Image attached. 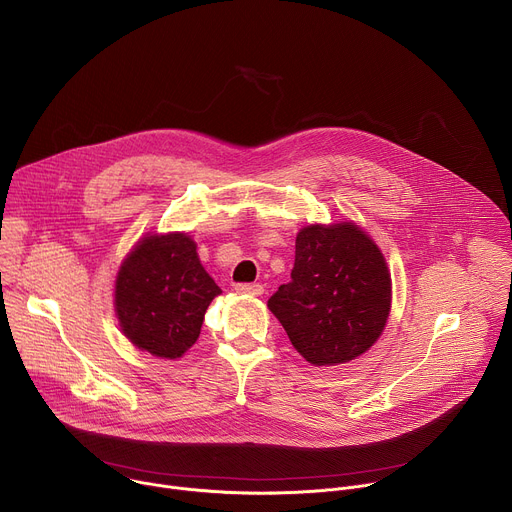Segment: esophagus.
Returning a JSON list of instances; mask_svg holds the SVG:
<instances>
[{
	"instance_id": "esophagus-1",
	"label": "esophagus",
	"mask_w": 512,
	"mask_h": 512,
	"mask_svg": "<svg viewBox=\"0 0 512 512\" xmlns=\"http://www.w3.org/2000/svg\"><path fill=\"white\" fill-rule=\"evenodd\" d=\"M235 289L239 294H247V296H261L263 294V285L261 283H237Z\"/></svg>"
}]
</instances>
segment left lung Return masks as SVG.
I'll return each instance as SVG.
<instances>
[{"label": "left lung", "instance_id": "1", "mask_svg": "<svg viewBox=\"0 0 512 512\" xmlns=\"http://www.w3.org/2000/svg\"><path fill=\"white\" fill-rule=\"evenodd\" d=\"M267 308L314 367L367 352L391 312V273L377 243L352 221L308 225L296 237L291 281Z\"/></svg>", "mask_w": 512, "mask_h": 512}]
</instances>
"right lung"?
I'll use <instances>...</instances> for the list:
<instances>
[{
  "mask_svg": "<svg viewBox=\"0 0 512 512\" xmlns=\"http://www.w3.org/2000/svg\"><path fill=\"white\" fill-rule=\"evenodd\" d=\"M221 287L202 267L188 233H150L123 259L115 314L127 340L158 358H180L200 336Z\"/></svg>",
  "mask_w": 512,
  "mask_h": 512,
  "instance_id": "right-lung-1",
  "label": "right lung"
}]
</instances>
